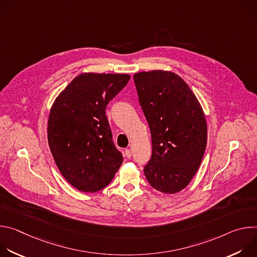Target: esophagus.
Listing matches in <instances>:
<instances>
[{"label":"esophagus","instance_id":"esophagus-1","mask_svg":"<svg viewBox=\"0 0 257 257\" xmlns=\"http://www.w3.org/2000/svg\"><path fill=\"white\" fill-rule=\"evenodd\" d=\"M125 156H126L128 159H130V158H131V156H132L131 151H130V150H126V151H125Z\"/></svg>","mask_w":257,"mask_h":257}]
</instances>
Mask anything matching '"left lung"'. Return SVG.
I'll return each mask as SVG.
<instances>
[{
    "mask_svg": "<svg viewBox=\"0 0 257 257\" xmlns=\"http://www.w3.org/2000/svg\"><path fill=\"white\" fill-rule=\"evenodd\" d=\"M133 78L152 134L153 154L144 175L158 191L177 193L189 184L205 152L202 107L188 84L173 72H139Z\"/></svg>",
    "mask_w": 257,
    "mask_h": 257,
    "instance_id": "left-lung-1",
    "label": "left lung"
}]
</instances>
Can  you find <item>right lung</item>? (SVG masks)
I'll return each mask as SVG.
<instances>
[{
  "mask_svg": "<svg viewBox=\"0 0 257 257\" xmlns=\"http://www.w3.org/2000/svg\"><path fill=\"white\" fill-rule=\"evenodd\" d=\"M129 79L128 74L82 73L52 105L50 150L63 177L80 191L104 188L123 163L112 139L105 107Z\"/></svg>",
  "mask_w": 257,
  "mask_h": 257,
  "instance_id": "add662e5",
  "label": "right lung"
}]
</instances>
